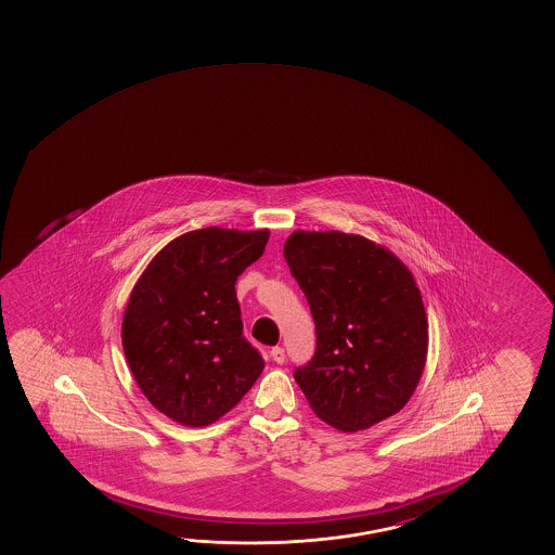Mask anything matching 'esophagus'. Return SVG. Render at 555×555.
<instances>
[{
	"label": "esophagus",
	"mask_w": 555,
	"mask_h": 555,
	"mask_svg": "<svg viewBox=\"0 0 555 555\" xmlns=\"http://www.w3.org/2000/svg\"><path fill=\"white\" fill-rule=\"evenodd\" d=\"M271 358H273V362H276V364H284V360H286L284 348H281V346H274L273 350H271Z\"/></svg>",
	"instance_id": "obj_1"
}]
</instances>
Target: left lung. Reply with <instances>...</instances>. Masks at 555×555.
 <instances>
[{
	"mask_svg": "<svg viewBox=\"0 0 555 555\" xmlns=\"http://www.w3.org/2000/svg\"><path fill=\"white\" fill-rule=\"evenodd\" d=\"M284 259L308 298L318 348L296 367L309 406L340 431L397 414L426 365L427 318L399 257L345 232L296 230Z\"/></svg>",
	"mask_w": 555,
	"mask_h": 555,
	"instance_id": "obj_1",
	"label": "left lung"
}]
</instances>
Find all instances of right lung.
<instances>
[{"label":"right lung","mask_w":555,"mask_h":555,"mask_svg":"<svg viewBox=\"0 0 555 555\" xmlns=\"http://www.w3.org/2000/svg\"><path fill=\"white\" fill-rule=\"evenodd\" d=\"M269 230L203 228L156 254L129 296L121 345L149 402L182 426L234 409L264 362L244 336L236 281L263 255Z\"/></svg>","instance_id":"obj_1"}]
</instances>
